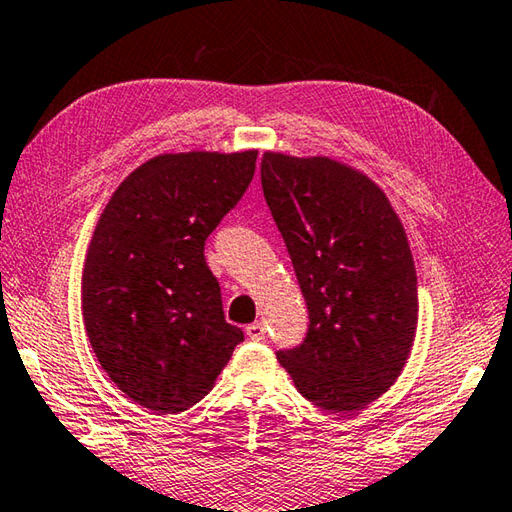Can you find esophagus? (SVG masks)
Here are the masks:
<instances>
[{
    "label": "esophagus",
    "instance_id": "esophagus-1",
    "mask_svg": "<svg viewBox=\"0 0 512 512\" xmlns=\"http://www.w3.org/2000/svg\"><path fill=\"white\" fill-rule=\"evenodd\" d=\"M246 335H248L250 339H253V342H262V339L266 337V328H264V324L255 322V324L246 326Z\"/></svg>",
    "mask_w": 512,
    "mask_h": 512
}]
</instances>
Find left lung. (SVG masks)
I'll use <instances>...</instances> for the list:
<instances>
[{"mask_svg": "<svg viewBox=\"0 0 512 512\" xmlns=\"http://www.w3.org/2000/svg\"><path fill=\"white\" fill-rule=\"evenodd\" d=\"M262 188L308 306L304 342L279 364L308 402L353 413L393 386L415 339L404 226L368 177L328 157L266 153Z\"/></svg>", "mask_w": 512, "mask_h": 512, "instance_id": "1", "label": "left lung"}]
</instances>
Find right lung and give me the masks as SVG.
<instances>
[{"label": "right lung", "instance_id": "add662e5", "mask_svg": "<svg viewBox=\"0 0 512 512\" xmlns=\"http://www.w3.org/2000/svg\"><path fill=\"white\" fill-rule=\"evenodd\" d=\"M255 159L257 150L150 159L119 184L90 239V346L119 390L153 413L195 406L244 342L204 246L253 182Z\"/></svg>", "mask_w": 512, "mask_h": 512}]
</instances>
